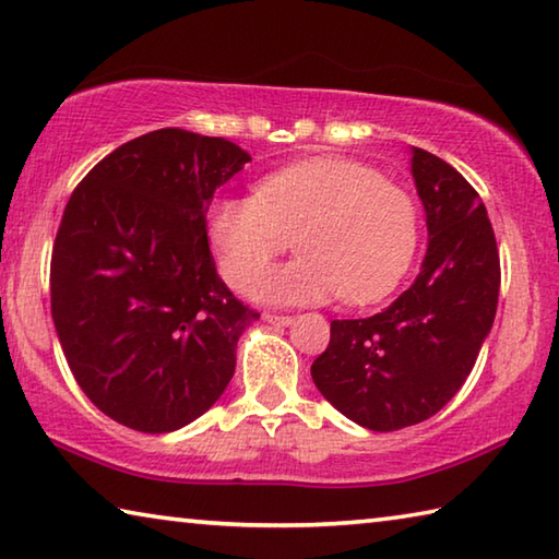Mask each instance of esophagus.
Returning a JSON list of instances; mask_svg holds the SVG:
<instances>
[{"label": "esophagus", "mask_w": 559, "mask_h": 559, "mask_svg": "<svg viewBox=\"0 0 559 559\" xmlns=\"http://www.w3.org/2000/svg\"><path fill=\"white\" fill-rule=\"evenodd\" d=\"M263 320L271 322V324H276V328H288V324L293 322L290 314H273V312L263 314Z\"/></svg>", "instance_id": "obj_1"}]
</instances>
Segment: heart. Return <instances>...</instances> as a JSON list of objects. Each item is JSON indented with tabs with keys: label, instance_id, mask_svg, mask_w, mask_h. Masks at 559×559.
Returning a JSON list of instances; mask_svg holds the SVG:
<instances>
[{
	"label": "heart",
	"instance_id": "b5f03b06",
	"mask_svg": "<svg viewBox=\"0 0 559 559\" xmlns=\"http://www.w3.org/2000/svg\"><path fill=\"white\" fill-rule=\"evenodd\" d=\"M210 245L231 288L247 290L288 249L300 257L253 288L278 306L373 302L395 288L418 245L408 190L344 158H310L259 180L251 198H217Z\"/></svg>",
	"mask_w": 559,
	"mask_h": 559
}]
</instances>
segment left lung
<instances>
[{
    "mask_svg": "<svg viewBox=\"0 0 559 559\" xmlns=\"http://www.w3.org/2000/svg\"><path fill=\"white\" fill-rule=\"evenodd\" d=\"M411 174L428 222L423 271L385 310L332 320L328 349L310 367L324 399L373 432L418 425L450 403L499 306V249L479 192L415 146Z\"/></svg>",
    "mask_w": 559,
    "mask_h": 559,
    "instance_id": "8db88e82",
    "label": "left lung"
}]
</instances>
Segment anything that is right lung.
Listing matches in <instances>:
<instances>
[{
    "label": "right lung",
    "instance_id": "right-lung-1",
    "mask_svg": "<svg viewBox=\"0 0 559 559\" xmlns=\"http://www.w3.org/2000/svg\"><path fill=\"white\" fill-rule=\"evenodd\" d=\"M251 156L222 136L131 139L70 195L50 259V312L80 389L111 420L174 432L225 393L259 312L231 296L207 210Z\"/></svg>",
    "mask_w": 559,
    "mask_h": 559
}]
</instances>
